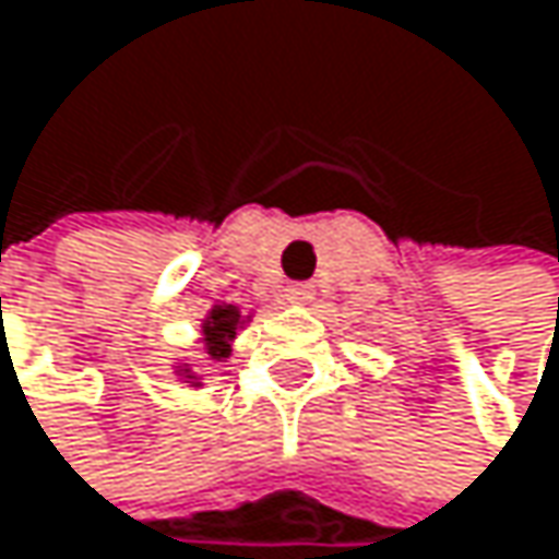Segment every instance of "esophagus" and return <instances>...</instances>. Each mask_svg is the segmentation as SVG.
Listing matches in <instances>:
<instances>
[{"instance_id":"34e87169","label":"esophagus","mask_w":559,"mask_h":559,"mask_svg":"<svg viewBox=\"0 0 559 559\" xmlns=\"http://www.w3.org/2000/svg\"><path fill=\"white\" fill-rule=\"evenodd\" d=\"M286 293H289L293 302H309V299H312V286H309V283H296V286H289Z\"/></svg>"}]
</instances>
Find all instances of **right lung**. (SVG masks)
<instances>
[{"instance_id": "right-lung-1", "label": "right lung", "mask_w": 559, "mask_h": 559, "mask_svg": "<svg viewBox=\"0 0 559 559\" xmlns=\"http://www.w3.org/2000/svg\"><path fill=\"white\" fill-rule=\"evenodd\" d=\"M240 325V312L234 306H217L211 309V316L204 319V345L211 358H227V342L237 335Z\"/></svg>"}]
</instances>
